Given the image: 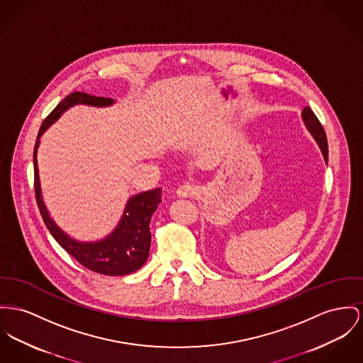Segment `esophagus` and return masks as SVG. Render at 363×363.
Masks as SVG:
<instances>
[{
    "label": "esophagus",
    "instance_id": "34e87169",
    "mask_svg": "<svg viewBox=\"0 0 363 363\" xmlns=\"http://www.w3.org/2000/svg\"><path fill=\"white\" fill-rule=\"evenodd\" d=\"M198 191H199V190H198V187H196L195 184L187 183V184H183V186H180V187L177 189L176 195L180 196V198H193V196L198 195Z\"/></svg>",
    "mask_w": 363,
    "mask_h": 363
}]
</instances>
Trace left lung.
<instances>
[{"label":"left lung","mask_w":363,"mask_h":363,"mask_svg":"<svg viewBox=\"0 0 363 363\" xmlns=\"http://www.w3.org/2000/svg\"><path fill=\"white\" fill-rule=\"evenodd\" d=\"M301 118H303L306 128L308 129V132L313 135L315 142L319 145V148H320V152L323 155L325 162H328V139H326V133H325L320 122L318 121L316 116H315L310 107H304L303 108Z\"/></svg>","instance_id":"8db88e82"}]
</instances>
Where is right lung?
Here are the masks:
<instances>
[{
    "instance_id": "right-lung-1",
    "label": "right lung",
    "mask_w": 363,
    "mask_h": 363,
    "mask_svg": "<svg viewBox=\"0 0 363 363\" xmlns=\"http://www.w3.org/2000/svg\"><path fill=\"white\" fill-rule=\"evenodd\" d=\"M114 103L116 101L113 99L92 96L84 92H74L65 97L45 118V121L43 122L34 147L33 161L34 190L38 209L52 237L82 266L103 275L118 277L138 271L147 262L151 245L150 221L152 218V213L157 211V206L161 202V189H154L130 196L125 205L121 220L107 237L99 241H77L69 234H66L55 223V220L50 218L43 198L37 164V152L41 136L53 122L57 121L62 117L65 111H67L77 104H85L92 107H108Z\"/></svg>"
}]
</instances>
